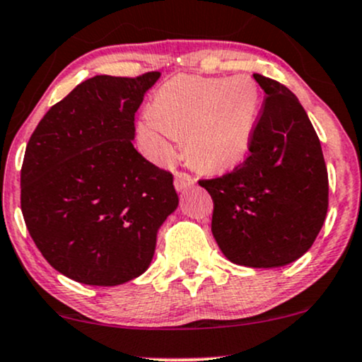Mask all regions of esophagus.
I'll return each instance as SVG.
<instances>
[{"label": "esophagus", "mask_w": 362, "mask_h": 362, "mask_svg": "<svg viewBox=\"0 0 362 362\" xmlns=\"http://www.w3.org/2000/svg\"><path fill=\"white\" fill-rule=\"evenodd\" d=\"M194 178L192 175H189L187 172H177L175 173V189L177 190H185L187 187L194 185Z\"/></svg>", "instance_id": "1"}]
</instances>
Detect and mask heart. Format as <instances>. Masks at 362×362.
<instances>
[{
    "instance_id": "heart-1",
    "label": "heart",
    "mask_w": 362,
    "mask_h": 362,
    "mask_svg": "<svg viewBox=\"0 0 362 362\" xmlns=\"http://www.w3.org/2000/svg\"><path fill=\"white\" fill-rule=\"evenodd\" d=\"M258 115L259 90L250 76H175L156 90L138 129L158 162L172 158L170 139L184 134L190 163L223 172L245 160Z\"/></svg>"
}]
</instances>
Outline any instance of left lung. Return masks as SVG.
Returning a JSON list of instances; mask_svg holds the SVG:
<instances>
[{"label": "left lung", "instance_id": "8db88e82", "mask_svg": "<svg viewBox=\"0 0 362 362\" xmlns=\"http://www.w3.org/2000/svg\"><path fill=\"white\" fill-rule=\"evenodd\" d=\"M264 90L250 155L230 172L202 178L211 194L212 234L226 258L275 268L305 255L329 207L320 139L288 87L255 74Z\"/></svg>", "mask_w": 362, "mask_h": 362}]
</instances>
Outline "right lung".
Returning a JSON list of instances; mask_svg holds the SVG:
<instances>
[{"label":"right lung","mask_w":362,"mask_h":362,"mask_svg":"<svg viewBox=\"0 0 362 362\" xmlns=\"http://www.w3.org/2000/svg\"><path fill=\"white\" fill-rule=\"evenodd\" d=\"M160 72L95 76L42 117L21 165V212L57 272L121 285L150 267L175 211L173 175L134 150V112Z\"/></svg>","instance_id":"1"}]
</instances>
